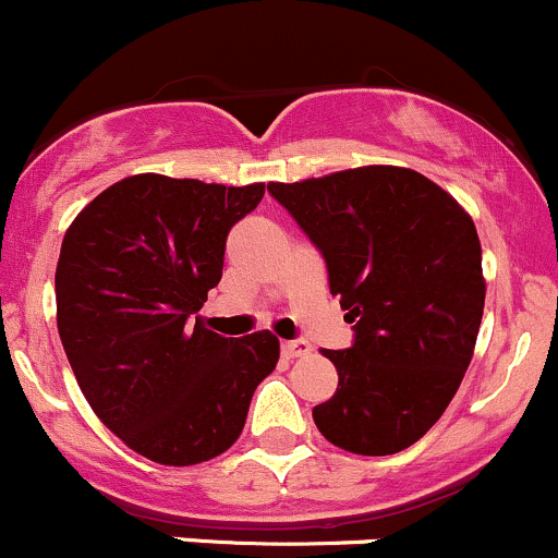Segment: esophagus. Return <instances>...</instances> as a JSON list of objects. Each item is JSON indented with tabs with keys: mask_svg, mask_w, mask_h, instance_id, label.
Returning a JSON list of instances; mask_svg holds the SVG:
<instances>
[{
	"mask_svg": "<svg viewBox=\"0 0 558 558\" xmlns=\"http://www.w3.org/2000/svg\"><path fill=\"white\" fill-rule=\"evenodd\" d=\"M281 353L287 359H303V355L311 353V345L305 340H290V342H281Z\"/></svg>",
	"mask_w": 558,
	"mask_h": 558,
	"instance_id": "1",
	"label": "esophagus"
}]
</instances>
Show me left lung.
<instances>
[{"label":"left lung","mask_w":558,"mask_h":558,"mask_svg":"<svg viewBox=\"0 0 558 558\" xmlns=\"http://www.w3.org/2000/svg\"><path fill=\"white\" fill-rule=\"evenodd\" d=\"M268 192L322 250L348 350H322L337 392L313 409L331 446L390 456L414 446L464 379L485 308L472 216L442 186L400 166H363Z\"/></svg>","instance_id":"left-lung-1"}]
</instances>
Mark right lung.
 Segmentation results:
<instances>
[{"instance_id":"right-lung-1","label":"right lung","mask_w":558,"mask_h":558,"mask_svg":"<svg viewBox=\"0 0 558 558\" xmlns=\"http://www.w3.org/2000/svg\"><path fill=\"white\" fill-rule=\"evenodd\" d=\"M266 184L136 173L73 218L54 271L58 331L92 411L166 466L221 456L277 368L271 331L221 337L197 311L221 281L227 234Z\"/></svg>"}]
</instances>
